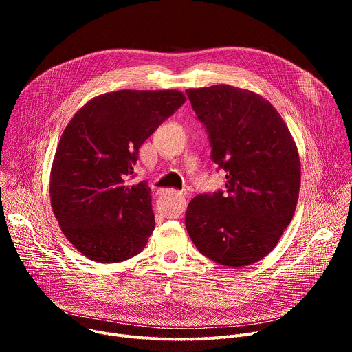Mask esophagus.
<instances>
[{"label":"esophagus","mask_w":352,"mask_h":352,"mask_svg":"<svg viewBox=\"0 0 352 352\" xmlns=\"http://www.w3.org/2000/svg\"><path fill=\"white\" fill-rule=\"evenodd\" d=\"M166 193H171V195H174L177 197L184 199V192H179V190H166Z\"/></svg>","instance_id":"obj_1"}]
</instances>
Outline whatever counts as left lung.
<instances>
[{
	"mask_svg": "<svg viewBox=\"0 0 352 352\" xmlns=\"http://www.w3.org/2000/svg\"><path fill=\"white\" fill-rule=\"evenodd\" d=\"M186 96L208 132L210 159L226 171V189L188 205L186 231L206 258L231 267L252 265L277 245L294 216L300 166L296 146L262 96L214 85Z\"/></svg>",
	"mask_w": 352,
	"mask_h": 352,
	"instance_id": "1",
	"label": "left lung"
}]
</instances>
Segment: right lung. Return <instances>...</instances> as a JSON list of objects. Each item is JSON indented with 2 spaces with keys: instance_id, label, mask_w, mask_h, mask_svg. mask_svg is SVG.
<instances>
[{
  "instance_id": "add662e5",
  "label": "right lung",
  "mask_w": 352,
  "mask_h": 352,
  "mask_svg": "<svg viewBox=\"0 0 352 352\" xmlns=\"http://www.w3.org/2000/svg\"><path fill=\"white\" fill-rule=\"evenodd\" d=\"M184 103L178 90H118L90 100L67 125L50 196L64 235L90 261L122 262L146 246L152 196L146 181L129 179L139 147Z\"/></svg>"
}]
</instances>
